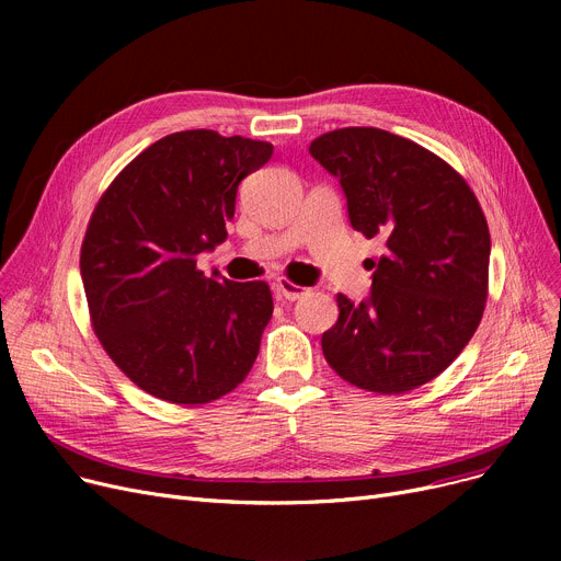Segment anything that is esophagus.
<instances>
[{
    "label": "esophagus",
    "instance_id": "esophagus-1",
    "mask_svg": "<svg viewBox=\"0 0 561 561\" xmlns=\"http://www.w3.org/2000/svg\"><path fill=\"white\" fill-rule=\"evenodd\" d=\"M275 293H277V296H279L282 300L296 302V300H300L302 296H307V288L288 282L286 277H277V282H275Z\"/></svg>",
    "mask_w": 561,
    "mask_h": 561
}]
</instances>
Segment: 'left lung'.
<instances>
[{
    "label": "left lung",
    "mask_w": 561,
    "mask_h": 561,
    "mask_svg": "<svg viewBox=\"0 0 561 561\" xmlns=\"http://www.w3.org/2000/svg\"><path fill=\"white\" fill-rule=\"evenodd\" d=\"M309 152L341 182L350 225L387 245L370 261V298L336 296L322 355L364 391L423 387L459 357L484 313L491 236L482 206L453 165L385 129H336Z\"/></svg>",
    "instance_id": "8db88e82"
}]
</instances>
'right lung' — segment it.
Returning a JSON list of instances; mask_svg holds the SVG:
<instances>
[{"label":"right lung","instance_id":"1","mask_svg":"<svg viewBox=\"0 0 561 561\" xmlns=\"http://www.w3.org/2000/svg\"><path fill=\"white\" fill-rule=\"evenodd\" d=\"M271 157L265 140L176 131L125 165L95 206L79 259L93 330L154 398L218 400L259 355L268 284L204 277L197 254L227 239L239 184Z\"/></svg>","mask_w":561,"mask_h":561}]
</instances>
